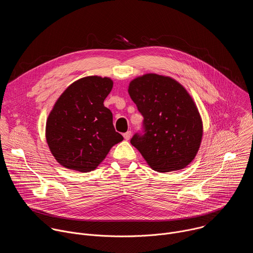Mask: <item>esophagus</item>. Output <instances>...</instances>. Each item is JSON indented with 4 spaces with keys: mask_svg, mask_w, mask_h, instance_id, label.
I'll return each instance as SVG.
<instances>
[{
    "mask_svg": "<svg viewBox=\"0 0 253 253\" xmlns=\"http://www.w3.org/2000/svg\"><path fill=\"white\" fill-rule=\"evenodd\" d=\"M123 136H124V139H125V140H129L130 137H131V131H127L126 133L123 134Z\"/></svg>",
    "mask_w": 253,
    "mask_h": 253,
    "instance_id": "34e87169",
    "label": "esophagus"
}]
</instances>
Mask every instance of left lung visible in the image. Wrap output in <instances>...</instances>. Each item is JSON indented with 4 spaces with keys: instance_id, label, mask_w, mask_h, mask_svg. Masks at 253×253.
I'll return each mask as SVG.
<instances>
[{
    "instance_id": "8db88e82",
    "label": "left lung",
    "mask_w": 253,
    "mask_h": 253,
    "mask_svg": "<svg viewBox=\"0 0 253 253\" xmlns=\"http://www.w3.org/2000/svg\"><path fill=\"white\" fill-rule=\"evenodd\" d=\"M128 92L143 116L132 145L157 172L186 167L202 138L201 118L187 91L169 77L146 74L134 79Z\"/></svg>"
}]
</instances>
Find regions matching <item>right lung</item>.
I'll use <instances>...</instances> for the list:
<instances>
[{"mask_svg":"<svg viewBox=\"0 0 253 253\" xmlns=\"http://www.w3.org/2000/svg\"><path fill=\"white\" fill-rule=\"evenodd\" d=\"M112 87L109 78L85 77L71 84L56 102L47 120L46 138L64 167L92 171L123 140L115 131L111 111L103 104Z\"/></svg>","mask_w":253,"mask_h":253,"instance_id":"1","label":"right lung"}]
</instances>
